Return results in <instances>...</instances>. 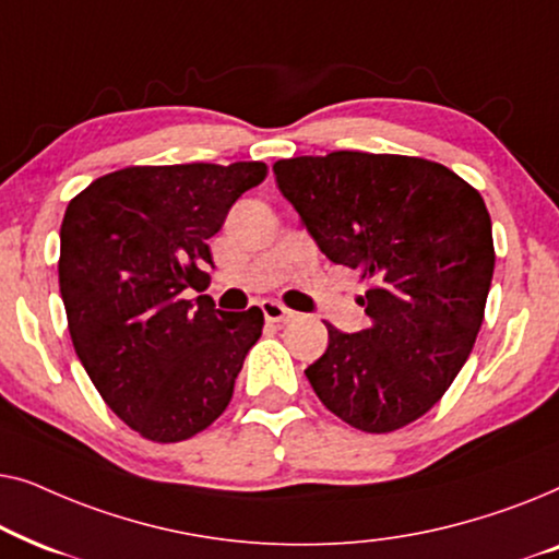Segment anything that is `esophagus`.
I'll return each instance as SVG.
<instances>
[{
    "mask_svg": "<svg viewBox=\"0 0 559 559\" xmlns=\"http://www.w3.org/2000/svg\"><path fill=\"white\" fill-rule=\"evenodd\" d=\"M262 312H264L266 323H287V320L295 316L293 310H287L285 305H280V302H274V300H264L262 302Z\"/></svg>",
    "mask_w": 559,
    "mask_h": 559,
    "instance_id": "34e87169",
    "label": "esophagus"
}]
</instances>
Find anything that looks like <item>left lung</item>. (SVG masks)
<instances>
[{"label":"left lung","instance_id":"left-lung-1","mask_svg":"<svg viewBox=\"0 0 559 559\" xmlns=\"http://www.w3.org/2000/svg\"><path fill=\"white\" fill-rule=\"evenodd\" d=\"M272 170L318 249L369 282L358 297L369 328L325 323L310 386L356 430L415 423L453 384L484 323L496 262L484 198L423 157L338 150Z\"/></svg>","mask_w":559,"mask_h":559}]
</instances>
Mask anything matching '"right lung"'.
Segmentation results:
<instances>
[{"label":"right lung","instance_id":"1","mask_svg":"<svg viewBox=\"0 0 559 559\" xmlns=\"http://www.w3.org/2000/svg\"><path fill=\"white\" fill-rule=\"evenodd\" d=\"M264 175V163L124 167L68 203L58 277L73 348L142 438H193L231 402L262 310L224 312L182 293L205 285L209 239Z\"/></svg>","mask_w":559,"mask_h":559}]
</instances>
